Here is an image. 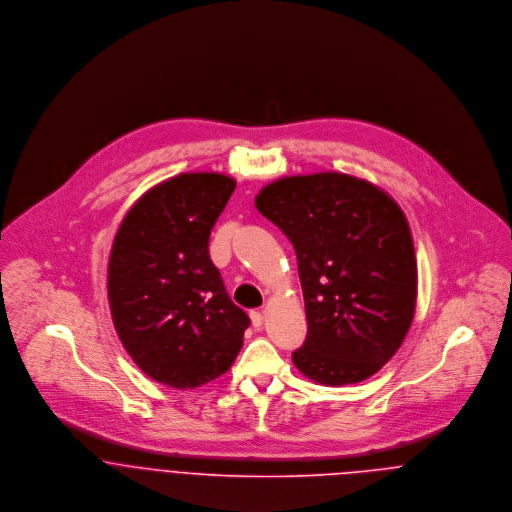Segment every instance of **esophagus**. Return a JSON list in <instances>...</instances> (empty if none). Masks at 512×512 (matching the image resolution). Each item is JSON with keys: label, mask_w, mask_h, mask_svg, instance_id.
<instances>
[{"label": "esophagus", "mask_w": 512, "mask_h": 512, "mask_svg": "<svg viewBox=\"0 0 512 512\" xmlns=\"http://www.w3.org/2000/svg\"><path fill=\"white\" fill-rule=\"evenodd\" d=\"M250 319H252V325H254L256 329H260L262 323H264V315H262L260 311H250Z\"/></svg>", "instance_id": "1"}]
</instances>
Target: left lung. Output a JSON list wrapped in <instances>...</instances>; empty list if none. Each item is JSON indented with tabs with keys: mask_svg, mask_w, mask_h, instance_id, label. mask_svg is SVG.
Returning a JSON list of instances; mask_svg holds the SVG:
<instances>
[{
	"mask_svg": "<svg viewBox=\"0 0 512 512\" xmlns=\"http://www.w3.org/2000/svg\"><path fill=\"white\" fill-rule=\"evenodd\" d=\"M256 209L297 256L307 337L293 365L327 386L378 372L416 311V254L398 203L365 179L325 171L266 185Z\"/></svg>",
	"mask_w": 512,
	"mask_h": 512,
	"instance_id": "obj_1",
	"label": "left lung"
}]
</instances>
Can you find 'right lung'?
<instances>
[{"instance_id":"1","label":"right lung","mask_w":512,"mask_h":512,"mask_svg":"<svg viewBox=\"0 0 512 512\" xmlns=\"http://www.w3.org/2000/svg\"><path fill=\"white\" fill-rule=\"evenodd\" d=\"M236 181L181 173L144 193L122 220L108 260L116 333L149 378L197 388L224 374L250 317L232 303L209 238Z\"/></svg>"}]
</instances>
